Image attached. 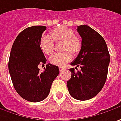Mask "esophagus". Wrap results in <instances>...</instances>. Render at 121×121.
Segmentation results:
<instances>
[{
	"instance_id": "34e87169",
	"label": "esophagus",
	"mask_w": 121,
	"mask_h": 121,
	"mask_svg": "<svg viewBox=\"0 0 121 121\" xmlns=\"http://www.w3.org/2000/svg\"><path fill=\"white\" fill-rule=\"evenodd\" d=\"M59 69H60V72H61V71H63L64 70V67H60V68H59Z\"/></svg>"
}]
</instances>
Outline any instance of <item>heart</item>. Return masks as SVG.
I'll return each instance as SVG.
<instances>
[{"label": "heart", "mask_w": 121, "mask_h": 121, "mask_svg": "<svg viewBox=\"0 0 121 121\" xmlns=\"http://www.w3.org/2000/svg\"><path fill=\"white\" fill-rule=\"evenodd\" d=\"M55 42H64L62 50L66 52L55 53L50 57L51 64L56 66H65L72 58V54L78 55L82 49L81 39L74 34V30L61 26L51 32V36H43L40 40V47L45 54L51 55L54 51Z\"/></svg>", "instance_id": "heart-1"}]
</instances>
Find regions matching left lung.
<instances>
[{"instance_id": "1", "label": "left lung", "mask_w": 121, "mask_h": 121, "mask_svg": "<svg viewBox=\"0 0 121 121\" xmlns=\"http://www.w3.org/2000/svg\"><path fill=\"white\" fill-rule=\"evenodd\" d=\"M82 38V49L72 66H80L81 71L70 69L72 76L67 82L69 93L78 100H88L102 90L108 75L110 54L102 36L86 25L77 26Z\"/></svg>"}]
</instances>
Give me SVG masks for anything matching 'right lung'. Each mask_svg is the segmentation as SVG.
<instances>
[{
	"label": "right lung",
	"mask_w": 121,
	"mask_h": 121,
	"mask_svg": "<svg viewBox=\"0 0 121 121\" xmlns=\"http://www.w3.org/2000/svg\"><path fill=\"white\" fill-rule=\"evenodd\" d=\"M46 28L34 26L21 32L13 43L9 60V71L15 91L32 102H40L48 96L52 82L60 73L59 68L51 64L46 65L43 72L38 68L47 61L40 47Z\"/></svg>",
	"instance_id": "add662e5"
}]
</instances>
